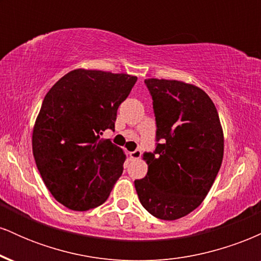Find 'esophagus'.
Here are the masks:
<instances>
[{"label":"esophagus","instance_id":"34e87169","mask_svg":"<svg viewBox=\"0 0 261 261\" xmlns=\"http://www.w3.org/2000/svg\"><path fill=\"white\" fill-rule=\"evenodd\" d=\"M131 158H133V160H140L141 158V154H142V152L140 151V149H135L134 152H131Z\"/></svg>","mask_w":261,"mask_h":261}]
</instances>
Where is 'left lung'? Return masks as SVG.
I'll return each mask as SVG.
<instances>
[{"label":"left lung","mask_w":261,"mask_h":261,"mask_svg":"<svg viewBox=\"0 0 261 261\" xmlns=\"http://www.w3.org/2000/svg\"><path fill=\"white\" fill-rule=\"evenodd\" d=\"M153 99L157 143L143 153L147 174L135 180L151 215L173 221L201 205L223 160V130L211 98L197 86L175 80H145Z\"/></svg>","instance_id":"1"}]
</instances>
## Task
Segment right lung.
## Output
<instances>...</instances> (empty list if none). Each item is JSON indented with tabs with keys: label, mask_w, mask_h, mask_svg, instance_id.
I'll return each instance as SVG.
<instances>
[{
	"label": "right lung",
	"mask_w": 261,
	"mask_h": 261,
	"mask_svg": "<svg viewBox=\"0 0 261 261\" xmlns=\"http://www.w3.org/2000/svg\"><path fill=\"white\" fill-rule=\"evenodd\" d=\"M137 77L77 68L45 95L33 127L35 163L56 201L87 211L107 201L122 173L126 154L110 140L116 112Z\"/></svg>",
	"instance_id": "add662e5"
}]
</instances>
